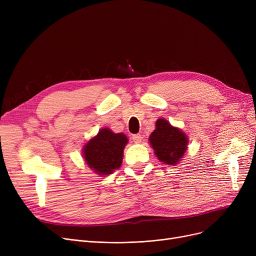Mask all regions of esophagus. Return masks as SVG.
Listing matches in <instances>:
<instances>
[{"label": "esophagus", "instance_id": "esophagus-1", "mask_svg": "<svg viewBox=\"0 0 256 256\" xmlns=\"http://www.w3.org/2000/svg\"><path fill=\"white\" fill-rule=\"evenodd\" d=\"M132 139L134 142L136 143H140L142 141V136L140 135V134H136V135H132Z\"/></svg>", "mask_w": 256, "mask_h": 256}]
</instances>
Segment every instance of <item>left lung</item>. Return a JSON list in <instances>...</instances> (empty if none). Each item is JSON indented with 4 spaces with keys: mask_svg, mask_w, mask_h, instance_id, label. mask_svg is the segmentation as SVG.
Returning <instances> with one entry per match:
<instances>
[{
    "mask_svg": "<svg viewBox=\"0 0 256 256\" xmlns=\"http://www.w3.org/2000/svg\"><path fill=\"white\" fill-rule=\"evenodd\" d=\"M150 142L156 158L167 165H176L188 148V137L178 128L172 126L162 118L156 122V130L150 136Z\"/></svg>",
    "mask_w": 256,
    "mask_h": 256,
    "instance_id": "obj_1",
    "label": "left lung"
}]
</instances>
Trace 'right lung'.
I'll return each mask as SVG.
<instances>
[{
    "label": "right lung",
    "mask_w": 256,
    "mask_h": 256,
    "mask_svg": "<svg viewBox=\"0 0 256 256\" xmlns=\"http://www.w3.org/2000/svg\"><path fill=\"white\" fill-rule=\"evenodd\" d=\"M128 142L124 134H115L110 128H102L83 147L85 162L98 176L111 174L121 166Z\"/></svg>",
    "instance_id": "right-lung-1"
}]
</instances>
